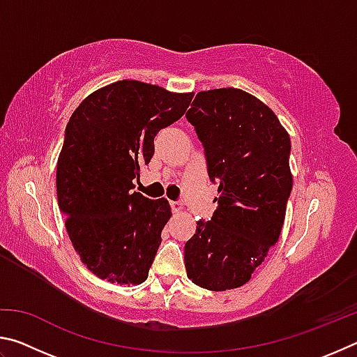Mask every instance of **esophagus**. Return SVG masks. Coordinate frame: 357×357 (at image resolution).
I'll use <instances>...</instances> for the list:
<instances>
[{
  "mask_svg": "<svg viewBox=\"0 0 357 357\" xmlns=\"http://www.w3.org/2000/svg\"><path fill=\"white\" fill-rule=\"evenodd\" d=\"M170 204H172V209H173L174 214H181V213H183V211H184V204H183V203L172 202Z\"/></svg>",
  "mask_w": 357,
  "mask_h": 357,
  "instance_id": "1",
  "label": "esophagus"
}]
</instances>
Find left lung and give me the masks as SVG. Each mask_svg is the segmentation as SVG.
<instances>
[{"instance_id": "obj_1", "label": "left lung", "mask_w": 357, "mask_h": 357, "mask_svg": "<svg viewBox=\"0 0 357 357\" xmlns=\"http://www.w3.org/2000/svg\"><path fill=\"white\" fill-rule=\"evenodd\" d=\"M185 116L219 183V209L185 243L187 277L227 291L245 285L279 241L293 187L291 142L275 113L238 88L200 91Z\"/></svg>"}]
</instances>
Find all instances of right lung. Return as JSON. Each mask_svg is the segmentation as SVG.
<instances>
[{
	"mask_svg": "<svg viewBox=\"0 0 357 357\" xmlns=\"http://www.w3.org/2000/svg\"><path fill=\"white\" fill-rule=\"evenodd\" d=\"M193 93L138 80L96 89L75 108L56 165L59 209L82 263L99 279L140 285L172 217L167 198L132 192L154 137L185 113Z\"/></svg>",
	"mask_w": 357,
	"mask_h": 357,
	"instance_id": "obj_1",
	"label": "right lung"
}]
</instances>
